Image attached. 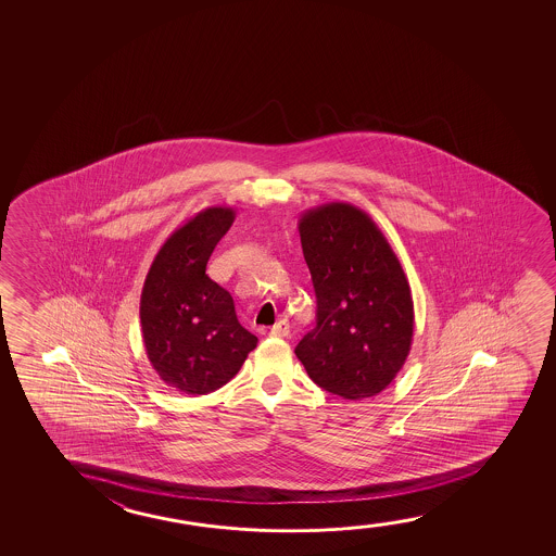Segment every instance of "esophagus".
Returning a JSON list of instances; mask_svg holds the SVG:
<instances>
[{"label": "esophagus", "mask_w": 556, "mask_h": 556, "mask_svg": "<svg viewBox=\"0 0 556 556\" xmlns=\"http://www.w3.org/2000/svg\"><path fill=\"white\" fill-rule=\"evenodd\" d=\"M290 325L289 320H279L277 325L271 327L269 330V336H274V338H285V336H289Z\"/></svg>", "instance_id": "1"}]
</instances>
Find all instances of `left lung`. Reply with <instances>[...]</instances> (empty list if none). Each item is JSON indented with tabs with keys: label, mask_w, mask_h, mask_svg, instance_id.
<instances>
[{
	"label": "left lung",
	"mask_w": 556,
	"mask_h": 556,
	"mask_svg": "<svg viewBox=\"0 0 556 556\" xmlns=\"http://www.w3.org/2000/svg\"><path fill=\"white\" fill-rule=\"evenodd\" d=\"M300 241L317 296V327L296 357L319 388L361 401L395 380L410 353L414 302L376 222L350 203L305 211Z\"/></svg>",
	"instance_id": "left-lung-1"
}]
</instances>
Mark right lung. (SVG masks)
<instances>
[{"mask_svg":"<svg viewBox=\"0 0 556 556\" xmlns=\"http://www.w3.org/2000/svg\"><path fill=\"white\" fill-rule=\"evenodd\" d=\"M236 220L231 206H206L155 254L140 296L146 355L168 388L205 395L228 383L258 338L237 320L233 298L205 274Z\"/></svg>","mask_w":556,"mask_h":556,"instance_id":"obj_1","label":"right lung"}]
</instances>
